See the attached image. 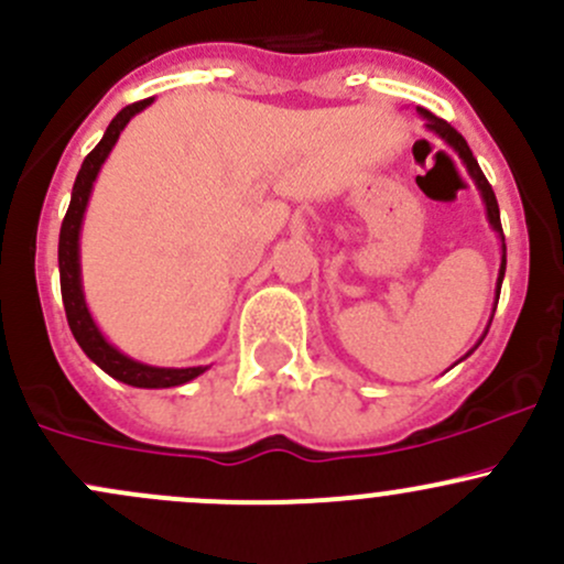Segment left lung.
<instances>
[{
  "mask_svg": "<svg viewBox=\"0 0 564 564\" xmlns=\"http://www.w3.org/2000/svg\"><path fill=\"white\" fill-rule=\"evenodd\" d=\"M419 116L424 118V121H426V129H430V132H435L437 138H443V140H446L448 145H452L454 151L459 153V159H462V162H465L467 173H470L473 181H476L478 192H481V197H484V205H486V218H489L491 229H495V232L500 235V240H502V262H500V275H497V300H500V286H502V278H506V237H502L500 207H497V197H495V192H491L489 181H486V175L481 173V167H478V162H476V156H473V151H470V145H467V140L462 138L459 132H456V129L452 127V123H448V121H443V118H437V116H432V112H430V110H424V108H419ZM489 324H491V322H489ZM486 332H489V329H486ZM486 332H484V337H486ZM484 337H481V340H484ZM481 340L476 343V348L481 346ZM476 348H473V351H476ZM473 351H467L465 357H470Z\"/></svg>",
  "mask_w": 564,
  "mask_h": 564,
  "instance_id": "left-lung-1",
  "label": "left lung"
}]
</instances>
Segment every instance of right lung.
Here are the masks:
<instances>
[{
    "mask_svg": "<svg viewBox=\"0 0 564 564\" xmlns=\"http://www.w3.org/2000/svg\"><path fill=\"white\" fill-rule=\"evenodd\" d=\"M151 102L153 97L127 105V108L112 118L108 132L99 140V145L83 159L80 173L75 177L73 186V199H69L67 216H64L62 232H58V275H62V300L64 311H67V324L69 329H73L78 346L83 348V354H86L94 365L102 367L110 378L129 383V387L170 389L203 376L207 367H151L142 365V361L129 359L127 354H121L116 346H110V343L105 340V335L99 332L97 324H94L91 313H88L86 297H83L80 286V224L83 213H86L88 197H91L94 181H97L99 170H102L105 159H108L118 134L123 132V127L132 121V116H138V112L145 110Z\"/></svg>",
    "mask_w": 564,
    "mask_h": 564,
    "instance_id": "right-lung-1",
    "label": "right lung"
}]
</instances>
